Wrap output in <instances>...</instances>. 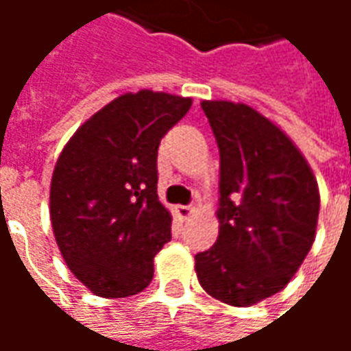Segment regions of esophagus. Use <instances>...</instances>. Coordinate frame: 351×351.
Segmentation results:
<instances>
[{"label": "esophagus", "instance_id": "34e87169", "mask_svg": "<svg viewBox=\"0 0 351 351\" xmlns=\"http://www.w3.org/2000/svg\"><path fill=\"white\" fill-rule=\"evenodd\" d=\"M176 212H178V216H180L181 219H187V217L193 214V206H178L176 208Z\"/></svg>", "mask_w": 351, "mask_h": 351}]
</instances>
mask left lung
I'll use <instances>...</instances> for the list:
<instances>
[{"label": "left lung", "instance_id": "8db88e82", "mask_svg": "<svg viewBox=\"0 0 351 351\" xmlns=\"http://www.w3.org/2000/svg\"><path fill=\"white\" fill-rule=\"evenodd\" d=\"M219 149V235L195 256L202 289L252 306L285 289L315 239L319 189L302 152L243 103L202 101Z\"/></svg>", "mask_w": 351, "mask_h": 351}]
</instances>
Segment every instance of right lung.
<instances>
[{
	"label": "right lung",
	"instance_id": "right-lung-1",
	"mask_svg": "<svg viewBox=\"0 0 351 351\" xmlns=\"http://www.w3.org/2000/svg\"><path fill=\"white\" fill-rule=\"evenodd\" d=\"M191 103L149 89L120 95L60 152L51 226L70 271L97 296H134L152 281V260L171 239V216L156 193L158 145Z\"/></svg>",
	"mask_w": 351,
	"mask_h": 351
}]
</instances>
